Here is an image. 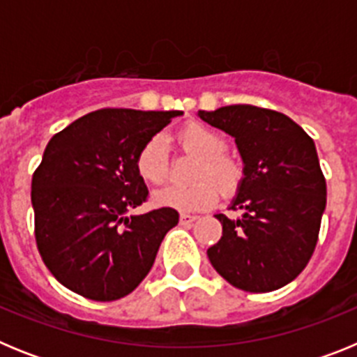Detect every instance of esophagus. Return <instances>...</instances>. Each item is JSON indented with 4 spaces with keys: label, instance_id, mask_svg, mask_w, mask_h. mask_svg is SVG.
<instances>
[{
    "label": "esophagus",
    "instance_id": "obj_1",
    "mask_svg": "<svg viewBox=\"0 0 357 357\" xmlns=\"http://www.w3.org/2000/svg\"><path fill=\"white\" fill-rule=\"evenodd\" d=\"M198 220V216H195V214H189V213H182L181 214V223L182 225H193L195 222Z\"/></svg>",
    "mask_w": 357,
    "mask_h": 357
}]
</instances>
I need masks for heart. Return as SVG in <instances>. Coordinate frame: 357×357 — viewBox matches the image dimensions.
<instances>
[{
	"instance_id": "1",
	"label": "heart",
	"mask_w": 357,
	"mask_h": 357,
	"mask_svg": "<svg viewBox=\"0 0 357 357\" xmlns=\"http://www.w3.org/2000/svg\"><path fill=\"white\" fill-rule=\"evenodd\" d=\"M176 143L188 153L198 157L193 169V184H172L153 195V200L162 207L185 211H206L218 200V188L223 197H234L245 178L241 162L227 155V139L204 123H185L176 132ZM135 169L144 182L162 184L169 175L168 143L162 135H153L137 151ZM217 182L214 185L208 178Z\"/></svg>"
}]
</instances>
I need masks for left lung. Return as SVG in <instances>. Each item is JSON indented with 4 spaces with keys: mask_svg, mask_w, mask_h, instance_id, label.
<instances>
[{
    "mask_svg": "<svg viewBox=\"0 0 357 357\" xmlns=\"http://www.w3.org/2000/svg\"><path fill=\"white\" fill-rule=\"evenodd\" d=\"M198 116L232 135L245 178L232 202L238 220L216 214L222 239L207 250L220 275L250 293L291 282L307 266L326 209V176L313 139L282 112L229 105Z\"/></svg>",
    "mask_w": 357,
    "mask_h": 357,
    "instance_id": "1",
    "label": "left lung"
}]
</instances>
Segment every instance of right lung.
<instances>
[{"instance_id": "right-lung-1", "label": "right lung", "mask_w": 357, "mask_h": 357, "mask_svg": "<svg viewBox=\"0 0 357 357\" xmlns=\"http://www.w3.org/2000/svg\"><path fill=\"white\" fill-rule=\"evenodd\" d=\"M181 110L100 109L55 134L31 176L37 250L62 286L98 302L139 286L178 213L148 200L135 157Z\"/></svg>"}]
</instances>
